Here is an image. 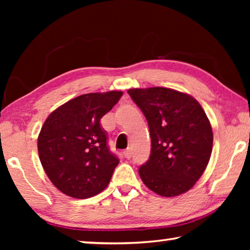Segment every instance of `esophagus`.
Here are the masks:
<instances>
[{
    "label": "esophagus",
    "mask_w": 250,
    "mask_h": 250,
    "mask_svg": "<svg viewBox=\"0 0 250 250\" xmlns=\"http://www.w3.org/2000/svg\"><path fill=\"white\" fill-rule=\"evenodd\" d=\"M124 155H125V159H130L131 156H132V153H131V150H130V149L125 150V151L124 152Z\"/></svg>",
    "instance_id": "obj_1"
}]
</instances>
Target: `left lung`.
<instances>
[{
  "mask_svg": "<svg viewBox=\"0 0 250 250\" xmlns=\"http://www.w3.org/2000/svg\"><path fill=\"white\" fill-rule=\"evenodd\" d=\"M149 125L151 154L139 168L143 183L164 197L188 192L204 173L213 149V131L192 96L164 87L129 89Z\"/></svg>",
  "mask_w": 250,
  "mask_h": 250,
  "instance_id": "left-lung-1",
  "label": "left lung"
}]
</instances>
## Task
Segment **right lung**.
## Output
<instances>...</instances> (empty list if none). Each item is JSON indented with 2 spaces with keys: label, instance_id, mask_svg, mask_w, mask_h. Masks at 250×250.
<instances>
[{
  "label": "right lung",
  "instance_id": "obj_1",
  "mask_svg": "<svg viewBox=\"0 0 250 250\" xmlns=\"http://www.w3.org/2000/svg\"><path fill=\"white\" fill-rule=\"evenodd\" d=\"M122 94L78 96L45 120L37 140L40 160L52 183L66 195L89 198L108 186L119 159L109 151L100 119Z\"/></svg>",
  "mask_w": 250,
  "mask_h": 250
}]
</instances>
